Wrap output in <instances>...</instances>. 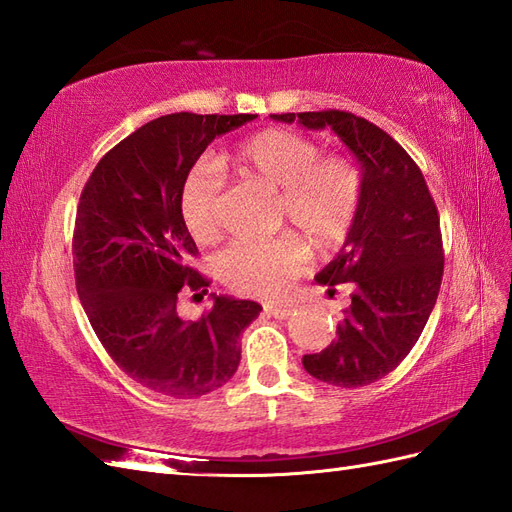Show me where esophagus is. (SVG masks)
Instances as JSON below:
<instances>
[{
	"instance_id": "obj_1",
	"label": "esophagus",
	"mask_w": 512,
	"mask_h": 512,
	"mask_svg": "<svg viewBox=\"0 0 512 512\" xmlns=\"http://www.w3.org/2000/svg\"><path fill=\"white\" fill-rule=\"evenodd\" d=\"M264 311L268 313V316L277 318V320H287V318L292 316L294 307H292V305H266Z\"/></svg>"
}]
</instances>
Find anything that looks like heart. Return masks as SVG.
Instances as JSON below:
<instances>
[{
  "mask_svg": "<svg viewBox=\"0 0 512 512\" xmlns=\"http://www.w3.org/2000/svg\"><path fill=\"white\" fill-rule=\"evenodd\" d=\"M320 153L316 140L294 129L270 127L235 142L220 155V166L251 186L277 194V225H292L311 246L329 251L355 225L363 181L350 157ZM220 188V175L209 164L194 166L183 179L179 214L194 240L218 238ZM305 257V244L294 235L235 242L218 257V272L233 290L279 298L303 270Z\"/></svg>",
  "mask_w": 512,
  "mask_h": 512,
  "instance_id": "heart-1",
  "label": "heart"
}]
</instances>
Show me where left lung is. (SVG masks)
<instances>
[{"instance_id":"left-lung-1","label":"left lung","mask_w":512,"mask_h":512,"mask_svg":"<svg viewBox=\"0 0 512 512\" xmlns=\"http://www.w3.org/2000/svg\"><path fill=\"white\" fill-rule=\"evenodd\" d=\"M281 123L333 129L361 164L363 194L344 246L316 281L350 283L337 339L303 368L322 383L363 387L396 370L422 335L443 277L437 205L422 170L387 131L342 110L270 114Z\"/></svg>"}]
</instances>
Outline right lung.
Masks as SVG:
<instances>
[{
  "instance_id": "right-lung-1",
  "label": "right lung",
  "mask_w": 512,
  "mask_h": 512,
  "mask_svg": "<svg viewBox=\"0 0 512 512\" xmlns=\"http://www.w3.org/2000/svg\"><path fill=\"white\" fill-rule=\"evenodd\" d=\"M253 119L160 116L101 157L77 205L73 268L88 322L129 378L170 398L225 385L240 365V337L261 311L253 300L212 294L201 318L179 313L183 292L209 287L190 266L199 251L179 214L181 183L209 142Z\"/></svg>"
}]
</instances>
